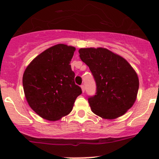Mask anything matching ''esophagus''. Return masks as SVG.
<instances>
[{
	"label": "esophagus",
	"mask_w": 159,
	"mask_h": 159,
	"mask_svg": "<svg viewBox=\"0 0 159 159\" xmlns=\"http://www.w3.org/2000/svg\"><path fill=\"white\" fill-rule=\"evenodd\" d=\"M81 90H82V92L84 93V90H85V88H84V84H82L81 86Z\"/></svg>",
	"instance_id": "esophagus-1"
}]
</instances>
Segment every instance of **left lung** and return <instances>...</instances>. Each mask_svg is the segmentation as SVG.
Masks as SVG:
<instances>
[{
  "mask_svg": "<svg viewBox=\"0 0 159 159\" xmlns=\"http://www.w3.org/2000/svg\"><path fill=\"white\" fill-rule=\"evenodd\" d=\"M78 53L97 84V93L88 99L92 111L104 119L125 115L135 102L139 90L134 68L125 58L104 48H81Z\"/></svg>",
  "mask_w": 159,
  "mask_h": 159,
  "instance_id": "8db88e82",
  "label": "left lung"
}]
</instances>
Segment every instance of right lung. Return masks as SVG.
<instances>
[{
	"mask_svg": "<svg viewBox=\"0 0 159 159\" xmlns=\"http://www.w3.org/2000/svg\"><path fill=\"white\" fill-rule=\"evenodd\" d=\"M75 48L59 43L38 55L22 77L24 93L33 111L48 121L71 112L81 89L75 84L70 62Z\"/></svg>",
	"mask_w": 159,
	"mask_h": 159,
	"instance_id": "right-lung-1",
	"label": "right lung"
}]
</instances>
